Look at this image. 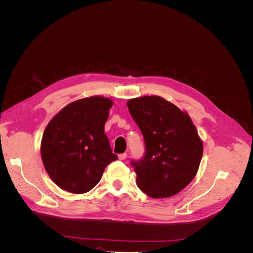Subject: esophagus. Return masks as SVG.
<instances>
[{"mask_svg":"<svg viewBox=\"0 0 253 253\" xmlns=\"http://www.w3.org/2000/svg\"><path fill=\"white\" fill-rule=\"evenodd\" d=\"M126 157H127L126 153H122V154H119V155H118V158H119L120 160H125Z\"/></svg>","mask_w":253,"mask_h":253,"instance_id":"34e87169","label":"esophagus"}]
</instances>
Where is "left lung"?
Returning a JSON list of instances; mask_svg holds the SVG:
<instances>
[{
    "label": "left lung",
    "mask_w": 253,
    "mask_h": 253,
    "mask_svg": "<svg viewBox=\"0 0 253 253\" xmlns=\"http://www.w3.org/2000/svg\"><path fill=\"white\" fill-rule=\"evenodd\" d=\"M128 112L144 139V155L131 160L143 193L160 198L177 194L194 178L203 143L188 114L158 96L128 100Z\"/></svg>",
    "instance_id": "obj_1"
}]
</instances>
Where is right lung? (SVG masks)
I'll return each instance as SVG.
<instances>
[{
	"mask_svg": "<svg viewBox=\"0 0 253 253\" xmlns=\"http://www.w3.org/2000/svg\"><path fill=\"white\" fill-rule=\"evenodd\" d=\"M112 105L103 97L81 99L61 110L45 128L43 165L61 189L76 194L88 192L101 179L106 166L118 158L104 134Z\"/></svg>",
	"mask_w": 253,
	"mask_h": 253,
	"instance_id": "right-lung-1",
	"label": "right lung"
}]
</instances>
